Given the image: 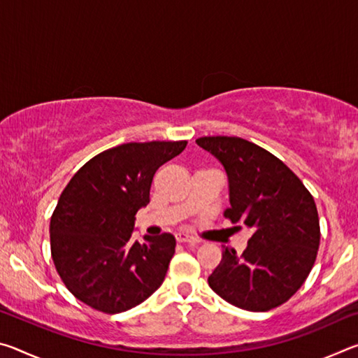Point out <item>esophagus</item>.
Returning <instances> with one entry per match:
<instances>
[{"label":"esophagus","instance_id":"1","mask_svg":"<svg viewBox=\"0 0 358 358\" xmlns=\"http://www.w3.org/2000/svg\"><path fill=\"white\" fill-rule=\"evenodd\" d=\"M175 237H177L178 243H189V245L199 243L197 238H194V237H191V235H187V234H185V232H178L177 235H175Z\"/></svg>","mask_w":358,"mask_h":358}]
</instances>
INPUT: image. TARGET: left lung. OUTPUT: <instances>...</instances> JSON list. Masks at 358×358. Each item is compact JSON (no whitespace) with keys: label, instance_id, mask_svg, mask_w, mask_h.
<instances>
[{"label":"left lung","instance_id":"1","mask_svg":"<svg viewBox=\"0 0 358 358\" xmlns=\"http://www.w3.org/2000/svg\"><path fill=\"white\" fill-rule=\"evenodd\" d=\"M196 143L227 172L230 208L224 216L252 232L240 256L234 248L222 250L210 287L241 310H273L303 286L316 262V202L281 159L256 143L227 136L201 137Z\"/></svg>","mask_w":358,"mask_h":358}]
</instances>
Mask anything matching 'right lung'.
<instances>
[{
  "label": "right lung",
  "mask_w": 358,
  "mask_h": 358,
  "mask_svg": "<svg viewBox=\"0 0 358 358\" xmlns=\"http://www.w3.org/2000/svg\"><path fill=\"white\" fill-rule=\"evenodd\" d=\"M178 142H129L83 164L50 217V251L59 278L85 305L118 314L141 305L164 281L173 235L132 241L137 211L150 202L157 169L186 148Z\"/></svg>",
  "instance_id": "obj_1"
}]
</instances>
